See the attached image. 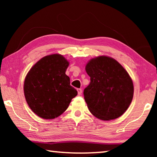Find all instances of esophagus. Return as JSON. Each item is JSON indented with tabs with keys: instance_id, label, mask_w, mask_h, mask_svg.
<instances>
[{
	"instance_id": "esophagus-1",
	"label": "esophagus",
	"mask_w": 157,
	"mask_h": 157,
	"mask_svg": "<svg viewBox=\"0 0 157 157\" xmlns=\"http://www.w3.org/2000/svg\"><path fill=\"white\" fill-rule=\"evenodd\" d=\"M78 95H81L82 93V89H78Z\"/></svg>"
}]
</instances>
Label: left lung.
<instances>
[{"label":"left lung","instance_id":"8db88e82","mask_svg":"<svg viewBox=\"0 0 157 157\" xmlns=\"http://www.w3.org/2000/svg\"><path fill=\"white\" fill-rule=\"evenodd\" d=\"M86 71L91 82L84 96L90 112L103 121L123 115L134 95V85L125 69L112 58L100 56L89 61Z\"/></svg>","mask_w":157,"mask_h":157}]
</instances>
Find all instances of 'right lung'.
Wrapping results in <instances>:
<instances>
[{"instance_id": "add662e5", "label": "right lung", "mask_w": 157, "mask_h": 157, "mask_svg": "<svg viewBox=\"0 0 157 157\" xmlns=\"http://www.w3.org/2000/svg\"><path fill=\"white\" fill-rule=\"evenodd\" d=\"M68 65L62 55H50L36 62L28 72L24 94L29 107L38 116L44 119L57 118L78 95L65 73Z\"/></svg>"}]
</instances>
